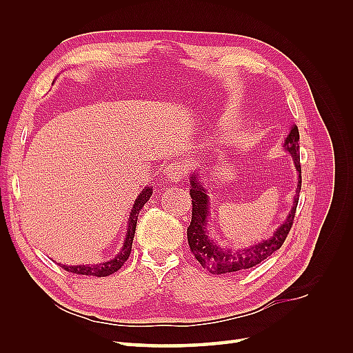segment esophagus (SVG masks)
I'll return each mask as SVG.
<instances>
[{"mask_svg": "<svg viewBox=\"0 0 353 353\" xmlns=\"http://www.w3.org/2000/svg\"><path fill=\"white\" fill-rule=\"evenodd\" d=\"M166 176L172 183H179L187 175V166L184 163H170L166 166Z\"/></svg>", "mask_w": 353, "mask_h": 353, "instance_id": "obj_1", "label": "esophagus"}]
</instances>
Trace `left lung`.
<instances>
[{
	"label": "left lung",
	"instance_id": "left-lung-1",
	"mask_svg": "<svg viewBox=\"0 0 353 353\" xmlns=\"http://www.w3.org/2000/svg\"><path fill=\"white\" fill-rule=\"evenodd\" d=\"M284 150H287L293 156L294 166L299 172L297 178V190L294 197V205L288 213L287 219L281 227H279L272 237L268 240H263L254 245H250L248 249L241 250H228L221 249L215 241L210 240L208 236V216H209V197L208 191L201 185L199 181V175L193 172V176H190V196H191V222L187 228V239L191 253L196 256V259L200 262L203 268H206L212 274H228V272H237L253 268L258 263L263 262L266 258L279 250L284 240L287 239V234L290 232L296 208L299 201V193L302 188V169H301V154H299V130L297 126L293 125L290 132H288L285 141H284Z\"/></svg>",
	"mask_w": 353,
	"mask_h": 353
}]
</instances>
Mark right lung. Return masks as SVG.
<instances>
[{"label": "right lung", "mask_w": 353, "mask_h": 353, "mask_svg": "<svg viewBox=\"0 0 353 353\" xmlns=\"http://www.w3.org/2000/svg\"><path fill=\"white\" fill-rule=\"evenodd\" d=\"M153 193V187H145L140 196L137 197L131 215H130V221H128V230H126V239L123 243V248L121 249V252L117 253L116 258H113L112 261L103 262V263H97V265H61L60 266L68 272H73L78 275H92V276H108L114 274L117 270H121L123 263L126 262V259L130 258L131 254V249H132V240H134V234H135V228H137V219H138V213L143 209V206L148 201V199L152 197Z\"/></svg>", "instance_id": "obj_1"}]
</instances>
